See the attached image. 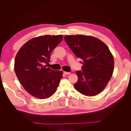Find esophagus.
Here are the masks:
<instances>
[{
	"instance_id": "esophagus-1",
	"label": "esophagus",
	"mask_w": 131,
	"mask_h": 131,
	"mask_svg": "<svg viewBox=\"0 0 131 131\" xmlns=\"http://www.w3.org/2000/svg\"><path fill=\"white\" fill-rule=\"evenodd\" d=\"M64 74L65 75H69V74H70V72H64Z\"/></svg>"
}]
</instances>
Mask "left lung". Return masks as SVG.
<instances>
[{"label":"left lung","instance_id":"obj_1","mask_svg":"<svg viewBox=\"0 0 131 131\" xmlns=\"http://www.w3.org/2000/svg\"><path fill=\"white\" fill-rule=\"evenodd\" d=\"M67 45L78 58L83 59L82 72L77 71L74 88L88 96L101 93L112 77L114 60L108 47L100 39L84 35H66Z\"/></svg>","mask_w":131,"mask_h":131}]
</instances>
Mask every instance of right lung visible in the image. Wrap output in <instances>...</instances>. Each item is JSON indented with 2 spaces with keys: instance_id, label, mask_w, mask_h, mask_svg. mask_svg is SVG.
Returning a JSON list of instances; mask_svg holds the SVG:
<instances>
[{
  "instance_id": "obj_1",
  "label": "right lung",
  "mask_w": 131,
  "mask_h": 131,
  "mask_svg": "<svg viewBox=\"0 0 131 131\" xmlns=\"http://www.w3.org/2000/svg\"><path fill=\"white\" fill-rule=\"evenodd\" d=\"M62 35H45L30 39L16 56L14 70L27 92L39 99H46L56 91L63 72L47 68L50 54L63 39Z\"/></svg>"
}]
</instances>
